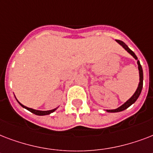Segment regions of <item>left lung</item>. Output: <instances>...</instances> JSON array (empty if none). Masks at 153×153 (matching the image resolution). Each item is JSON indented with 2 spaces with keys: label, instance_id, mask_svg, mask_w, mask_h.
<instances>
[{
  "label": "left lung",
  "instance_id": "obj_1",
  "mask_svg": "<svg viewBox=\"0 0 153 153\" xmlns=\"http://www.w3.org/2000/svg\"><path fill=\"white\" fill-rule=\"evenodd\" d=\"M116 41L120 45H121V46L123 47L124 48L126 49V51H128V52L129 53V54H130V55H132L135 59L137 60V55H135V53L133 52L132 50H130V49L128 48V47L127 46V45H126L123 41L118 40V39H116ZM137 64H138V70H139V75H140V82H139L138 87L137 89V91H135V93L133 94V95L132 96V97H131V98L127 101V102H125L122 105L118 107L117 109H106V112H109V113H117V112L123 111V110H125V109H126L127 108H128V107L130 106L131 105H133L136 101L137 100V98H139V96H140V93H141V91H142V87H143V70L139 60H137Z\"/></svg>",
  "mask_w": 153,
  "mask_h": 153
}]
</instances>
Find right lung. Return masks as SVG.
<instances>
[{
  "instance_id": "right-lung-1",
  "label": "right lung",
  "mask_w": 153,
  "mask_h": 153,
  "mask_svg": "<svg viewBox=\"0 0 153 153\" xmlns=\"http://www.w3.org/2000/svg\"><path fill=\"white\" fill-rule=\"evenodd\" d=\"M18 102V100H16ZM18 103L21 105L22 107H24L25 109H27L28 111L32 112V114H36V115H39V116H44V115H48V114H51V113H53V112L55 111V110H56V109L57 108H55V109H51V110H47V111H42V110H36V109H32V108H28V107L25 106V105H22L21 103H20V102H18Z\"/></svg>"
}]
</instances>
